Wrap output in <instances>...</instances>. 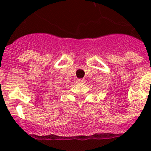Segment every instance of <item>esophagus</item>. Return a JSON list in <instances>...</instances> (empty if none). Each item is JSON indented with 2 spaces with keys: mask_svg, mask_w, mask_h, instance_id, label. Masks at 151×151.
I'll use <instances>...</instances> for the list:
<instances>
[{
  "mask_svg": "<svg viewBox=\"0 0 151 151\" xmlns=\"http://www.w3.org/2000/svg\"><path fill=\"white\" fill-rule=\"evenodd\" d=\"M77 83H78V84H83V83H85V79H78Z\"/></svg>",
  "mask_w": 151,
  "mask_h": 151,
  "instance_id": "34e87169",
  "label": "esophagus"
}]
</instances>
